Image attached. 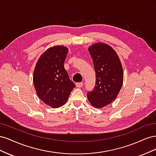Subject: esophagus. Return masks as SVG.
<instances>
[{"mask_svg": "<svg viewBox=\"0 0 156 156\" xmlns=\"http://www.w3.org/2000/svg\"><path fill=\"white\" fill-rule=\"evenodd\" d=\"M83 86V83H76V87L77 88H81Z\"/></svg>", "mask_w": 156, "mask_h": 156, "instance_id": "34e87169", "label": "esophagus"}]
</instances>
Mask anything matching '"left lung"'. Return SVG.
<instances>
[{
	"label": "left lung",
	"instance_id": "1",
	"mask_svg": "<svg viewBox=\"0 0 156 156\" xmlns=\"http://www.w3.org/2000/svg\"><path fill=\"white\" fill-rule=\"evenodd\" d=\"M96 72V86L87 97L95 108L110 104L119 95L123 84L124 73L119 55L112 47L104 43L89 47Z\"/></svg>",
	"mask_w": 156,
	"mask_h": 156
}]
</instances>
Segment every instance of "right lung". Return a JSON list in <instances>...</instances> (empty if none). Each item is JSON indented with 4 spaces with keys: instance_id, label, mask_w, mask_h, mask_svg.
<instances>
[{
    "instance_id": "add662e5",
    "label": "right lung",
    "mask_w": 156,
    "mask_h": 156,
    "mask_svg": "<svg viewBox=\"0 0 156 156\" xmlns=\"http://www.w3.org/2000/svg\"><path fill=\"white\" fill-rule=\"evenodd\" d=\"M68 52L63 45L51 47L40 56L34 70L33 83L37 96L54 108L64 105L75 87L64 66Z\"/></svg>"
}]
</instances>
